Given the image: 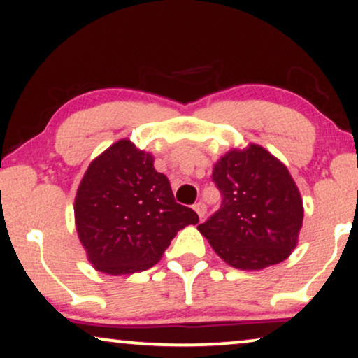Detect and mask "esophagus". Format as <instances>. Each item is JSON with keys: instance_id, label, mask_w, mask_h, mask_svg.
<instances>
[{"instance_id": "esophagus-1", "label": "esophagus", "mask_w": 358, "mask_h": 358, "mask_svg": "<svg viewBox=\"0 0 358 358\" xmlns=\"http://www.w3.org/2000/svg\"><path fill=\"white\" fill-rule=\"evenodd\" d=\"M194 210H196L197 215H199V218H204L206 212H207V207H206L204 202H197V204H194Z\"/></svg>"}]
</instances>
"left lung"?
Returning a JSON list of instances; mask_svg holds the SVG:
<instances>
[{
  "mask_svg": "<svg viewBox=\"0 0 358 358\" xmlns=\"http://www.w3.org/2000/svg\"><path fill=\"white\" fill-rule=\"evenodd\" d=\"M222 206L201 231L218 257L238 270H262L289 257L303 206L289 170L265 148H233L213 165Z\"/></svg>",
  "mask_w": 358,
  "mask_h": 358,
  "instance_id": "8db88e82",
  "label": "left lung"
}]
</instances>
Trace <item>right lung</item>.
Listing matches in <instances>:
<instances>
[{
    "mask_svg": "<svg viewBox=\"0 0 358 358\" xmlns=\"http://www.w3.org/2000/svg\"><path fill=\"white\" fill-rule=\"evenodd\" d=\"M73 213L90 264L112 276L151 268L181 228L199 222L193 209L175 202L167 177L154 169L152 154L128 138L88 165Z\"/></svg>",
    "mask_w": 358,
    "mask_h": 358,
    "instance_id": "1",
    "label": "right lung"
}]
</instances>
